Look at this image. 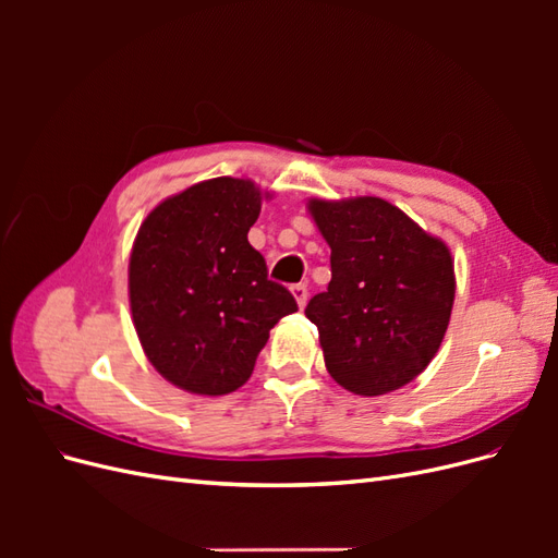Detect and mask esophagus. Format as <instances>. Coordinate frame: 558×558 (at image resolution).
<instances>
[{"mask_svg":"<svg viewBox=\"0 0 558 558\" xmlns=\"http://www.w3.org/2000/svg\"><path fill=\"white\" fill-rule=\"evenodd\" d=\"M291 291H293V298H295V302H298V307H305V305H307V298H310L307 286H305V283H295Z\"/></svg>","mask_w":558,"mask_h":558,"instance_id":"esophagus-1","label":"esophagus"}]
</instances>
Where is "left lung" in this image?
<instances>
[{"label": "left lung", "mask_w": 558, "mask_h": 558, "mask_svg": "<svg viewBox=\"0 0 558 558\" xmlns=\"http://www.w3.org/2000/svg\"><path fill=\"white\" fill-rule=\"evenodd\" d=\"M330 246L328 291L310 300L330 377L356 396L416 379L440 349L453 307L449 246L381 197L310 199Z\"/></svg>", "instance_id": "1"}]
</instances>
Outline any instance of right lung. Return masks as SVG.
Masks as SVG:
<instances>
[{"label": "right lung", "instance_id": "obj_1", "mask_svg": "<svg viewBox=\"0 0 558 558\" xmlns=\"http://www.w3.org/2000/svg\"><path fill=\"white\" fill-rule=\"evenodd\" d=\"M248 179L199 181L162 199L134 238L128 289L134 330L158 373L197 396L238 391L269 330L298 312L295 298L267 279L248 244L260 214Z\"/></svg>", "mask_w": 558, "mask_h": 558}]
</instances>
